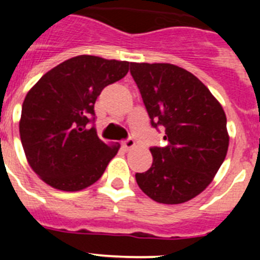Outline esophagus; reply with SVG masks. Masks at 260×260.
Returning <instances> with one entry per match:
<instances>
[{"label":"esophagus","instance_id":"1","mask_svg":"<svg viewBox=\"0 0 260 260\" xmlns=\"http://www.w3.org/2000/svg\"><path fill=\"white\" fill-rule=\"evenodd\" d=\"M122 147L125 150H132V148L135 147V141L133 138H127V139H125V141L122 142Z\"/></svg>","mask_w":260,"mask_h":260}]
</instances>
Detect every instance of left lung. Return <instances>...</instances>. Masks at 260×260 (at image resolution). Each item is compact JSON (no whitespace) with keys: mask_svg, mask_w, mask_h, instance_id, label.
<instances>
[{"mask_svg":"<svg viewBox=\"0 0 260 260\" xmlns=\"http://www.w3.org/2000/svg\"><path fill=\"white\" fill-rule=\"evenodd\" d=\"M151 125L165 132V147H151L153 161L135 174L155 202L180 204L213 180L229 146L226 116L210 89L190 71L171 63H130Z\"/></svg>","mask_w":260,"mask_h":260,"instance_id":"1","label":"left lung"}]
</instances>
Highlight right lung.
I'll return each instance as SVG.
<instances>
[{"mask_svg": "<svg viewBox=\"0 0 260 260\" xmlns=\"http://www.w3.org/2000/svg\"><path fill=\"white\" fill-rule=\"evenodd\" d=\"M130 62L96 56L66 59L39 79L22 105L19 134L28 164L63 191L83 190L103 176L119 146L98 137L95 102L122 79Z\"/></svg>", "mask_w": 260, "mask_h": 260, "instance_id": "add662e5", "label": "right lung"}]
</instances>
